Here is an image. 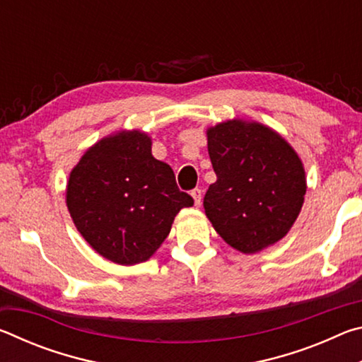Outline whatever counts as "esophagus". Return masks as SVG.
Listing matches in <instances>:
<instances>
[{
    "label": "esophagus",
    "mask_w": 362,
    "mask_h": 362,
    "mask_svg": "<svg viewBox=\"0 0 362 362\" xmlns=\"http://www.w3.org/2000/svg\"><path fill=\"white\" fill-rule=\"evenodd\" d=\"M192 196L194 199V206H199L201 204V199H203V192H201L199 188H194L192 192Z\"/></svg>",
    "instance_id": "34e87169"
}]
</instances>
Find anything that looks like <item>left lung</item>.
<instances>
[{
    "mask_svg": "<svg viewBox=\"0 0 362 362\" xmlns=\"http://www.w3.org/2000/svg\"><path fill=\"white\" fill-rule=\"evenodd\" d=\"M206 136L217 180L203 204L214 230L243 254L283 240L306 193L298 153L279 132L252 119H226L207 127Z\"/></svg>",
    "mask_w": 362,
    "mask_h": 362,
    "instance_id": "8db88e82",
    "label": "left lung"
}]
</instances>
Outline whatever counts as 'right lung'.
I'll list each match as a JSON object with an SVG mask.
<instances>
[{"label": "right lung", "mask_w": 362, "mask_h": 362, "mask_svg": "<svg viewBox=\"0 0 362 362\" xmlns=\"http://www.w3.org/2000/svg\"><path fill=\"white\" fill-rule=\"evenodd\" d=\"M73 223L97 254L118 265L150 259L193 198L174 170L151 155V137L121 129L84 151L66 182Z\"/></svg>", "instance_id": "1"}]
</instances>
